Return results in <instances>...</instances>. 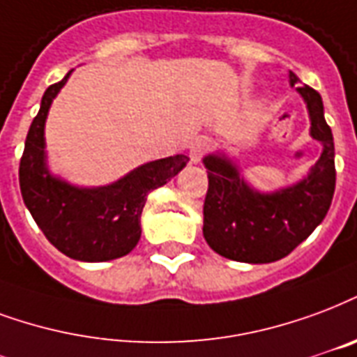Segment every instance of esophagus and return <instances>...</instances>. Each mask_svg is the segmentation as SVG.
Wrapping results in <instances>:
<instances>
[{
  "label": "esophagus",
  "mask_w": 357,
  "mask_h": 357,
  "mask_svg": "<svg viewBox=\"0 0 357 357\" xmlns=\"http://www.w3.org/2000/svg\"><path fill=\"white\" fill-rule=\"evenodd\" d=\"M208 151V142H206L204 138H197L192 139L191 145H189V158H191V162H200V158H202V155Z\"/></svg>",
  "instance_id": "34e87169"
}]
</instances>
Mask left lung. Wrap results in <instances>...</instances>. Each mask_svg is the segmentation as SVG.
<instances>
[{
	"label": "left lung",
	"instance_id": "8db88e82",
	"mask_svg": "<svg viewBox=\"0 0 357 357\" xmlns=\"http://www.w3.org/2000/svg\"><path fill=\"white\" fill-rule=\"evenodd\" d=\"M289 84L305 100L310 136L321 155L305 178L276 191H259L225 151L202 158L208 170L204 238L213 252L240 263H273L286 257L324 221L335 192V145L324 102L289 71Z\"/></svg>",
	"mask_w": 357,
	"mask_h": 357
}]
</instances>
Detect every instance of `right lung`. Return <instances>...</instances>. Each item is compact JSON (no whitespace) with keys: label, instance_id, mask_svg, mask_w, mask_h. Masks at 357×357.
Instances as JSON below:
<instances>
[{"label":"right lung","instance_id":"add662e5","mask_svg":"<svg viewBox=\"0 0 357 357\" xmlns=\"http://www.w3.org/2000/svg\"><path fill=\"white\" fill-rule=\"evenodd\" d=\"M71 71L45 91L39 113L31 121L18 170L20 192L33 221L58 252L71 259L102 263L136 248L147 195L178 176L189 158L174 155L151 160L100 187L73 185L52 174L47 162L45 123Z\"/></svg>","mask_w":357,"mask_h":357}]
</instances>
